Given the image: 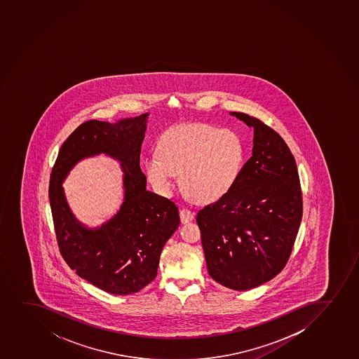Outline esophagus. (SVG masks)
<instances>
[{"mask_svg": "<svg viewBox=\"0 0 359 359\" xmlns=\"http://www.w3.org/2000/svg\"><path fill=\"white\" fill-rule=\"evenodd\" d=\"M194 218V212L189 210V208H182L180 210V220L182 224L189 223Z\"/></svg>", "mask_w": 359, "mask_h": 359, "instance_id": "obj_1", "label": "esophagus"}]
</instances>
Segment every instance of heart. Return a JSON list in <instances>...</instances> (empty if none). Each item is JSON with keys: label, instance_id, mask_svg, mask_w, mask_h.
<instances>
[{"label": "heart", "instance_id": "heart-1", "mask_svg": "<svg viewBox=\"0 0 359 359\" xmlns=\"http://www.w3.org/2000/svg\"><path fill=\"white\" fill-rule=\"evenodd\" d=\"M245 148L238 134L206 123L179 124L165 131L158 153L144 162L148 182L168 194L180 174V186L192 201L206 204L225 197L238 182Z\"/></svg>", "mask_w": 359, "mask_h": 359}]
</instances>
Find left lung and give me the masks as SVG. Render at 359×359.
Segmentation results:
<instances>
[{"label": "left lung", "mask_w": 359, "mask_h": 359, "mask_svg": "<svg viewBox=\"0 0 359 359\" xmlns=\"http://www.w3.org/2000/svg\"><path fill=\"white\" fill-rule=\"evenodd\" d=\"M254 129L252 156L238 182L197 215L208 274L224 287L248 290L281 273L302 218L297 162L285 140L262 121L230 112Z\"/></svg>", "instance_id": "obj_1"}]
</instances>
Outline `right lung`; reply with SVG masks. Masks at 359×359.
I'll return each instance as SVG.
<instances>
[{"label":"right lung","instance_id":"right-lung-1","mask_svg":"<svg viewBox=\"0 0 359 359\" xmlns=\"http://www.w3.org/2000/svg\"><path fill=\"white\" fill-rule=\"evenodd\" d=\"M147 117L81 123L62 143L50 173L48 197L62 259L78 276L115 295L137 293L156 278L162 248L180 224L177 205L146 189L140 154ZM100 152L123 163L125 201L100 229H86L69 211L61 182L79 159Z\"/></svg>","mask_w":359,"mask_h":359}]
</instances>
